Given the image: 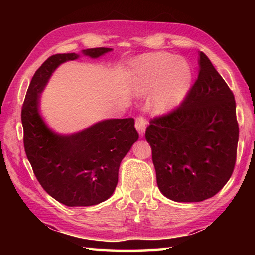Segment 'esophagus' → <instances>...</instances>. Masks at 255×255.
<instances>
[{
    "label": "esophagus",
    "instance_id": "esophagus-1",
    "mask_svg": "<svg viewBox=\"0 0 255 255\" xmlns=\"http://www.w3.org/2000/svg\"><path fill=\"white\" fill-rule=\"evenodd\" d=\"M146 126H147V122H146L145 117H143V116H139V117L136 118V129L140 137H144Z\"/></svg>",
    "mask_w": 255,
    "mask_h": 255
}]
</instances>
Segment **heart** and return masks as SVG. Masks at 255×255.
<instances>
[{
    "instance_id": "b5f03b06",
    "label": "heart",
    "mask_w": 255,
    "mask_h": 255,
    "mask_svg": "<svg viewBox=\"0 0 255 255\" xmlns=\"http://www.w3.org/2000/svg\"><path fill=\"white\" fill-rule=\"evenodd\" d=\"M190 80V68L182 59L167 53L145 56L135 66V85L138 92H153L155 112L164 114L182 100Z\"/></svg>"
}]
</instances>
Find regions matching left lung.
I'll return each mask as SVG.
<instances>
[{"mask_svg":"<svg viewBox=\"0 0 255 255\" xmlns=\"http://www.w3.org/2000/svg\"><path fill=\"white\" fill-rule=\"evenodd\" d=\"M145 137L158 189L169 199L206 200L230 180L239 141L235 99L202 51L187 97L169 114L150 119Z\"/></svg>","mask_w":255,"mask_h":255,"instance_id":"obj_1","label":"left lung"}]
</instances>
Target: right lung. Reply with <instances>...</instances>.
<instances>
[{"instance_id": "right-lung-1", "label": "right lung", "mask_w": 255, "mask_h": 255, "mask_svg": "<svg viewBox=\"0 0 255 255\" xmlns=\"http://www.w3.org/2000/svg\"><path fill=\"white\" fill-rule=\"evenodd\" d=\"M111 48L82 51L92 58ZM80 55L56 54L34 73L21 110L23 145L41 187L68 207L93 206L107 200L118 183L120 163L138 139L133 118L108 119L85 130L63 136L47 127L39 114V97L60 64Z\"/></svg>"}]
</instances>
